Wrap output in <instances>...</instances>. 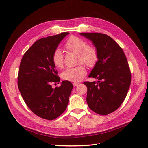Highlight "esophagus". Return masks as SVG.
Masks as SVG:
<instances>
[{
	"label": "esophagus",
	"mask_w": 148,
	"mask_h": 148,
	"mask_svg": "<svg viewBox=\"0 0 148 148\" xmlns=\"http://www.w3.org/2000/svg\"><path fill=\"white\" fill-rule=\"evenodd\" d=\"M79 84L78 83H73V86L75 87V86H78V85H79Z\"/></svg>",
	"instance_id": "esophagus-1"
}]
</instances>
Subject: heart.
<instances>
[{
	"instance_id": "b5f03b06",
	"label": "heart",
	"mask_w": 148,
	"mask_h": 148,
	"mask_svg": "<svg viewBox=\"0 0 148 148\" xmlns=\"http://www.w3.org/2000/svg\"><path fill=\"white\" fill-rule=\"evenodd\" d=\"M65 47L69 51L78 54V63L83 64L88 67L95 66L99 59L97 50L82 38L70 36L65 44ZM52 62L57 68L64 65V56L60 49H57L52 54ZM86 74L84 67L79 65L74 68H68L62 73V79L72 82H80Z\"/></svg>"
}]
</instances>
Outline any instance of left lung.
<instances>
[{
	"mask_svg": "<svg viewBox=\"0 0 148 148\" xmlns=\"http://www.w3.org/2000/svg\"><path fill=\"white\" fill-rule=\"evenodd\" d=\"M97 50L99 59L89 78L97 82H84L88 88L86 102L95 112L105 115L117 110L127 96L131 73L122 49L109 36L98 33H80Z\"/></svg>",
	"mask_w": 148,
	"mask_h": 148,
	"instance_id": "1",
	"label": "left lung"
}]
</instances>
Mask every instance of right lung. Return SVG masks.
<instances>
[{"instance_id":"1","label":"right lung","mask_w":148,"mask_h":148,"mask_svg":"<svg viewBox=\"0 0 148 148\" xmlns=\"http://www.w3.org/2000/svg\"><path fill=\"white\" fill-rule=\"evenodd\" d=\"M69 33H62L36 41L22 57L18 75V86L26 104L38 117L47 120L57 118L65 110L73 89L69 81L58 83L52 54L59 43Z\"/></svg>"}]
</instances>
